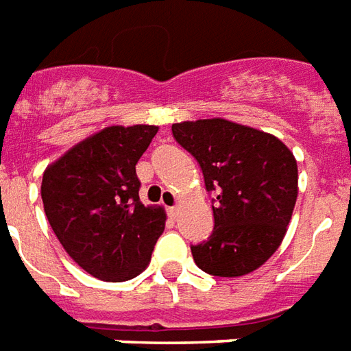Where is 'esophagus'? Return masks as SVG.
<instances>
[{
    "label": "esophagus",
    "instance_id": "34e87169",
    "mask_svg": "<svg viewBox=\"0 0 351 351\" xmlns=\"http://www.w3.org/2000/svg\"><path fill=\"white\" fill-rule=\"evenodd\" d=\"M167 213H169V217H173V218H175L176 215H178V205H175V207H169Z\"/></svg>",
    "mask_w": 351,
    "mask_h": 351
}]
</instances>
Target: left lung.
Wrapping results in <instances>:
<instances>
[{
	"label": "left lung",
	"mask_w": 351,
	"mask_h": 351,
	"mask_svg": "<svg viewBox=\"0 0 351 351\" xmlns=\"http://www.w3.org/2000/svg\"><path fill=\"white\" fill-rule=\"evenodd\" d=\"M176 142L197 159L215 230L192 247L203 271L239 278L258 269L287 234L298 195L293 152L274 134L222 117L173 123Z\"/></svg>",
	"instance_id": "obj_1"
}]
</instances>
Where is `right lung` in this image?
<instances>
[{
    "label": "right lung",
    "instance_id": "add662e5",
    "mask_svg": "<svg viewBox=\"0 0 351 351\" xmlns=\"http://www.w3.org/2000/svg\"><path fill=\"white\" fill-rule=\"evenodd\" d=\"M158 129L106 127L43 173L41 199L49 224L70 258L93 278H136L165 230V209L141 203L134 169Z\"/></svg>",
    "mask_w": 351,
    "mask_h": 351
}]
</instances>
